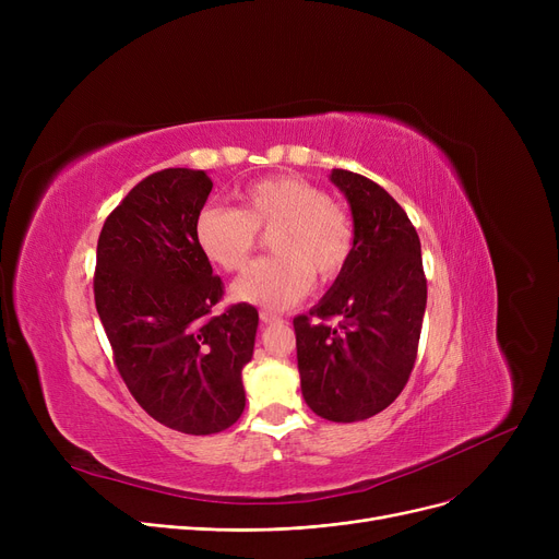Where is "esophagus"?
<instances>
[{"label": "esophagus", "mask_w": 559, "mask_h": 559, "mask_svg": "<svg viewBox=\"0 0 559 559\" xmlns=\"http://www.w3.org/2000/svg\"><path fill=\"white\" fill-rule=\"evenodd\" d=\"M260 321H262V324H281L283 317H278L274 312H267V310H262L260 312Z\"/></svg>", "instance_id": "1"}]
</instances>
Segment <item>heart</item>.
Masks as SVG:
<instances>
[{
    "mask_svg": "<svg viewBox=\"0 0 559 559\" xmlns=\"http://www.w3.org/2000/svg\"><path fill=\"white\" fill-rule=\"evenodd\" d=\"M240 211L209 203L194 217L201 253L224 272H240L258 247V233H270L272 258L253 262L233 283V299L289 308L312 287L337 278L354 255V222L319 186L295 174L270 176L240 190Z\"/></svg>",
    "mask_w": 559,
    "mask_h": 559,
    "instance_id": "1",
    "label": "heart"
}]
</instances>
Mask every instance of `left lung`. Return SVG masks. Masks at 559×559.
<instances>
[{"mask_svg":"<svg viewBox=\"0 0 559 559\" xmlns=\"http://www.w3.org/2000/svg\"><path fill=\"white\" fill-rule=\"evenodd\" d=\"M354 215L346 270L308 314L295 317L301 392L314 415L362 421L405 388L426 312L419 235L401 205L367 176L333 169Z\"/></svg>","mask_w":559,"mask_h":559,"instance_id":"obj_1","label":"left lung"}]
</instances>
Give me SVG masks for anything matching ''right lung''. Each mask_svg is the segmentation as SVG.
Returning a JSON list of instances; mask_svg holds the SVG:
<instances>
[{"mask_svg":"<svg viewBox=\"0 0 559 559\" xmlns=\"http://www.w3.org/2000/svg\"><path fill=\"white\" fill-rule=\"evenodd\" d=\"M211 190L203 169L154 171L106 217L97 242L95 306L115 367L146 415L186 435L240 419L258 331L249 304L211 314L224 285L194 240Z\"/></svg>","mask_w":559,"mask_h":559,"instance_id":"right-lung-1","label":"right lung"}]
</instances>
